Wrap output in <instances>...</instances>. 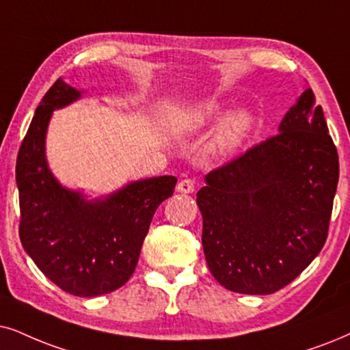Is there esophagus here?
I'll list each match as a JSON object with an SVG mask.
<instances>
[{
    "mask_svg": "<svg viewBox=\"0 0 350 350\" xmlns=\"http://www.w3.org/2000/svg\"><path fill=\"white\" fill-rule=\"evenodd\" d=\"M176 190H178V192H180V193H192L193 190H196V183H193L192 179H183L178 184Z\"/></svg>",
    "mask_w": 350,
    "mask_h": 350,
    "instance_id": "esophagus-1",
    "label": "esophagus"
}]
</instances>
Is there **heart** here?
<instances>
[{"label":"heart","instance_id":"1","mask_svg":"<svg viewBox=\"0 0 350 350\" xmlns=\"http://www.w3.org/2000/svg\"><path fill=\"white\" fill-rule=\"evenodd\" d=\"M224 116L226 108L216 101L183 106L174 119V127L180 135H197L218 126L206 145V154L211 160L223 161L244 147L256 124L254 114L245 109L234 111L226 118Z\"/></svg>","mask_w":350,"mask_h":350}]
</instances>
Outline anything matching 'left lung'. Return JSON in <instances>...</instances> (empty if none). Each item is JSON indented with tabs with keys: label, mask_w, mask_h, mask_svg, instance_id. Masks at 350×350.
<instances>
[{
	"label": "left lung",
	"mask_w": 350,
	"mask_h": 350,
	"mask_svg": "<svg viewBox=\"0 0 350 350\" xmlns=\"http://www.w3.org/2000/svg\"><path fill=\"white\" fill-rule=\"evenodd\" d=\"M305 88L278 135L205 176L197 192L211 274L232 293L267 295L294 281L328 236L339 160Z\"/></svg>",
	"instance_id": "obj_1"
}]
</instances>
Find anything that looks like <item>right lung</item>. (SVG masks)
Wrapping results in <instances>:
<instances>
[{"instance_id":"obj_1","label":"right lung","mask_w":350,"mask_h":350,"mask_svg":"<svg viewBox=\"0 0 350 350\" xmlns=\"http://www.w3.org/2000/svg\"><path fill=\"white\" fill-rule=\"evenodd\" d=\"M83 94L63 77L53 83L21 145L16 183L24 250L66 293L95 297L129 281L154 211L172 196L178 179L157 176L131 180L100 197L61 184L46 160L48 126L55 109L81 100Z\"/></svg>"}]
</instances>
